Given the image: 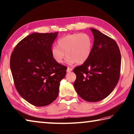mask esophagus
I'll use <instances>...</instances> for the list:
<instances>
[{"mask_svg": "<svg viewBox=\"0 0 134 134\" xmlns=\"http://www.w3.org/2000/svg\"><path fill=\"white\" fill-rule=\"evenodd\" d=\"M71 71H72V69H71V68L67 67V72H71Z\"/></svg>", "mask_w": 134, "mask_h": 134, "instance_id": "34e87169", "label": "esophagus"}]
</instances>
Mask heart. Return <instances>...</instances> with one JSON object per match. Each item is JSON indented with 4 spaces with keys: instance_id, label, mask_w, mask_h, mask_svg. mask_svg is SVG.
I'll use <instances>...</instances> for the list:
<instances>
[{
    "instance_id": "1",
    "label": "heart",
    "mask_w": 134,
    "mask_h": 134,
    "mask_svg": "<svg viewBox=\"0 0 134 134\" xmlns=\"http://www.w3.org/2000/svg\"><path fill=\"white\" fill-rule=\"evenodd\" d=\"M93 41L87 33H73L60 38L57 46L52 48V55L55 62L62 63L66 55L68 64H82L91 54ZM66 54H65V53Z\"/></svg>"
}]
</instances>
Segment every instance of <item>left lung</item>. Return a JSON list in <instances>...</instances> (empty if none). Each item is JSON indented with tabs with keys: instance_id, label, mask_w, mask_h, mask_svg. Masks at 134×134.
Instances as JSON below:
<instances>
[{
	"instance_id": "obj_1",
	"label": "left lung",
	"mask_w": 134,
	"mask_h": 134,
	"mask_svg": "<svg viewBox=\"0 0 134 134\" xmlns=\"http://www.w3.org/2000/svg\"><path fill=\"white\" fill-rule=\"evenodd\" d=\"M94 44L90 57L74 68V87L79 96L88 102H97L108 96L120 79L121 57L115 41L91 28Z\"/></svg>"
}]
</instances>
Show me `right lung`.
Returning <instances> with one entry per match:
<instances>
[{"instance_id":"add662e5","label":"right lung","mask_w":134,"mask_h":134,"mask_svg":"<svg viewBox=\"0 0 134 134\" xmlns=\"http://www.w3.org/2000/svg\"><path fill=\"white\" fill-rule=\"evenodd\" d=\"M57 35L58 32L31 34L18 43L11 54L14 86L21 97L33 105L53 103L66 74L67 67L55 62L51 52Z\"/></svg>"}]
</instances>
